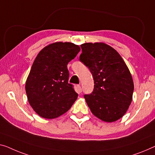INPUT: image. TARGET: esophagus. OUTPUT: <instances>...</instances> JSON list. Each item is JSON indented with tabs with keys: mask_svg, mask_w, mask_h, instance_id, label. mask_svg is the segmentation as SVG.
<instances>
[{
	"mask_svg": "<svg viewBox=\"0 0 155 155\" xmlns=\"http://www.w3.org/2000/svg\"><path fill=\"white\" fill-rule=\"evenodd\" d=\"M77 92H78V93H81V92H82V88H81V85H77Z\"/></svg>",
	"mask_w": 155,
	"mask_h": 155,
	"instance_id": "34e87169",
	"label": "esophagus"
}]
</instances>
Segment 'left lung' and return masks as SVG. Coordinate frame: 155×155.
Listing matches in <instances>:
<instances>
[{
    "mask_svg": "<svg viewBox=\"0 0 155 155\" xmlns=\"http://www.w3.org/2000/svg\"><path fill=\"white\" fill-rule=\"evenodd\" d=\"M80 61L91 70L94 90L84 98L91 112L107 122L125 114L132 100L134 82L129 70L116 50L102 42L81 45Z\"/></svg>",
    "mask_w": 155,
    "mask_h": 155,
    "instance_id": "1",
    "label": "left lung"
}]
</instances>
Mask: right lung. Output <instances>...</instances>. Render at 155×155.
<instances>
[{
    "label": "right lung",
    "mask_w": 155,
    "mask_h": 155,
    "mask_svg": "<svg viewBox=\"0 0 155 155\" xmlns=\"http://www.w3.org/2000/svg\"><path fill=\"white\" fill-rule=\"evenodd\" d=\"M71 42H54L43 48L35 59L26 82L28 100L33 110L44 118L61 116L78 97L69 84L68 64L80 51Z\"/></svg>",
    "instance_id": "right-lung-1"
}]
</instances>
